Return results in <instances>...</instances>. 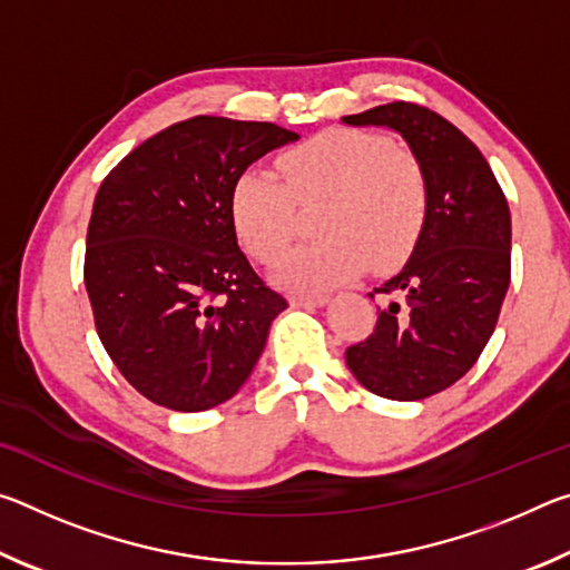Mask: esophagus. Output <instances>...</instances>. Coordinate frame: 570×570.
<instances>
[{
    "label": "esophagus",
    "mask_w": 570,
    "mask_h": 570,
    "mask_svg": "<svg viewBox=\"0 0 570 570\" xmlns=\"http://www.w3.org/2000/svg\"><path fill=\"white\" fill-rule=\"evenodd\" d=\"M292 306H304V308H314V306H324L326 302H330V296L324 294H292Z\"/></svg>",
    "instance_id": "esophagus-1"
}]
</instances>
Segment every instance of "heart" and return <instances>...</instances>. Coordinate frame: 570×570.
<instances>
[{
	"mask_svg": "<svg viewBox=\"0 0 570 570\" xmlns=\"http://www.w3.org/2000/svg\"><path fill=\"white\" fill-rule=\"evenodd\" d=\"M282 176L248 168L230 193L236 234L258 264L272 266L302 228V208L322 204L324 238L294 248L278 282L322 292L370 262L387 272L407 258L428 224L430 186L412 150L366 130H326L288 150Z\"/></svg>",
	"mask_w": 570,
	"mask_h": 570,
	"instance_id": "obj_1",
	"label": "heart"
}]
</instances>
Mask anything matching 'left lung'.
Masks as SVG:
<instances>
[{
	"label": "left lung",
	"instance_id": "obj_1",
	"mask_svg": "<svg viewBox=\"0 0 570 570\" xmlns=\"http://www.w3.org/2000/svg\"><path fill=\"white\" fill-rule=\"evenodd\" d=\"M407 140L430 186L428 224L410 262L374 288L387 304L346 350L356 382L387 400H424L468 374L495 332L510 284V210L475 142L442 115L387 102L342 118Z\"/></svg>",
	"mask_w": 570,
	"mask_h": 570
}]
</instances>
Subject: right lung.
Instances as JSON below:
<instances>
[{"label": "right lung", "instance_id": "obj_1", "mask_svg": "<svg viewBox=\"0 0 570 570\" xmlns=\"http://www.w3.org/2000/svg\"><path fill=\"white\" fill-rule=\"evenodd\" d=\"M298 135L196 115L128 153L95 196L85 288L110 360L142 397L200 412L234 397L288 306L238 248L240 173Z\"/></svg>", "mask_w": 570, "mask_h": 570}]
</instances>
